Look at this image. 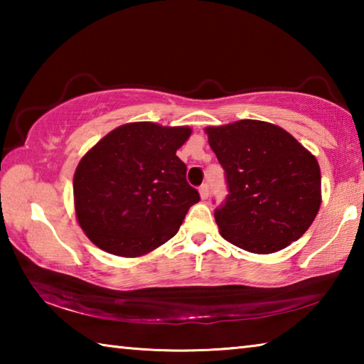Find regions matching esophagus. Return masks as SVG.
<instances>
[{"mask_svg":"<svg viewBox=\"0 0 364 364\" xmlns=\"http://www.w3.org/2000/svg\"><path fill=\"white\" fill-rule=\"evenodd\" d=\"M199 193H200L202 199H207V197H208V184H202V186L199 188Z\"/></svg>","mask_w":364,"mask_h":364,"instance_id":"obj_1","label":"esophagus"}]
</instances>
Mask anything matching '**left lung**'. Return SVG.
Segmentation results:
<instances>
[{
	"label": "left lung",
	"mask_w": 364,
	"mask_h": 364,
	"mask_svg": "<svg viewBox=\"0 0 364 364\" xmlns=\"http://www.w3.org/2000/svg\"><path fill=\"white\" fill-rule=\"evenodd\" d=\"M205 132L228 184L225 202L215 208L221 236L252 254L297 241L321 205L315 156L268 122L239 120Z\"/></svg>",
	"instance_id": "left-lung-1"
}]
</instances>
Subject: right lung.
Returning <instances> with one entry per match:
<instances>
[{
  "label": "right lung",
  "instance_id": "add662e5",
  "mask_svg": "<svg viewBox=\"0 0 364 364\" xmlns=\"http://www.w3.org/2000/svg\"><path fill=\"white\" fill-rule=\"evenodd\" d=\"M189 134L188 127L127 123L85 154L73 176L75 213L97 247L139 257L175 236L200 200L176 156Z\"/></svg>",
  "mask_w": 364,
  "mask_h": 364
}]
</instances>
